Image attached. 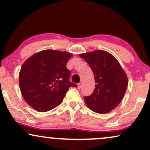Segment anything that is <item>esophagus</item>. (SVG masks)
<instances>
[{"label":"esophagus","instance_id":"esophagus-1","mask_svg":"<svg viewBox=\"0 0 150 150\" xmlns=\"http://www.w3.org/2000/svg\"><path fill=\"white\" fill-rule=\"evenodd\" d=\"M77 86H78V87H77L78 89H81V83H79Z\"/></svg>","mask_w":150,"mask_h":150}]
</instances>
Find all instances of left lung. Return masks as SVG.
Masks as SVG:
<instances>
[{
    "label": "left lung",
    "mask_w": 150,
    "mask_h": 150,
    "mask_svg": "<svg viewBox=\"0 0 150 150\" xmlns=\"http://www.w3.org/2000/svg\"><path fill=\"white\" fill-rule=\"evenodd\" d=\"M79 56L89 64L96 83L94 92L84 97L85 103L96 113H108L118 105L125 94L128 79L125 71L106 51L96 50Z\"/></svg>",
    "instance_id": "obj_1"
}]
</instances>
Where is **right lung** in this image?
<instances>
[{"label": "right lung", "mask_w": 150, "mask_h": 150, "mask_svg": "<svg viewBox=\"0 0 150 150\" xmlns=\"http://www.w3.org/2000/svg\"><path fill=\"white\" fill-rule=\"evenodd\" d=\"M72 54L46 50L25 61L19 73V85L23 98L35 110L47 112L63 102L70 87L71 71L66 67Z\"/></svg>", "instance_id": "right-lung-1"}]
</instances>
